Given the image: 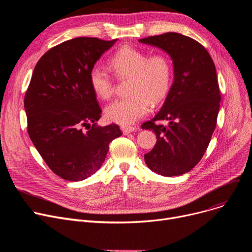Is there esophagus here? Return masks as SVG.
Instances as JSON below:
<instances>
[{"instance_id": "34e87169", "label": "esophagus", "mask_w": 252, "mask_h": 252, "mask_svg": "<svg viewBox=\"0 0 252 252\" xmlns=\"http://www.w3.org/2000/svg\"><path fill=\"white\" fill-rule=\"evenodd\" d=\"M121 129L123 130V133L125 135H128L130 133H133V131L136 129V127L134 126H121Z\"/></svg>"}]
</instances>
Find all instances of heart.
Instances as JSON below:
<instances>
[{"label":"heart","instance_id":"1","mask_svg":"<svg viewBox=\"0 0 252 252\" xmlns=\"http://www.w3.org/2000/svg\"><path fill=\"white\" fill-rule=\"evenodd\" d=\"M108 65L117 77L129 78V96L117 99L106 106L105 116L107 121L118 125L134 124L147 115L151 102L159 103L167 95L171 66L163 54L156 53L148 56L141 50L123 47L112 55ZM89 82L98 98L107 100L112 96L113 79L100 66L96 65L90 70Z\"/></svg>","mask_w":252,"mask_h":252}]
</instances>
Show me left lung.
<instances>
[{"label": "left lung", "mask_w": 252, "mask_h": 252, "mask_svg": "<svg viewBox=\"0 0 252 252\" xmlns=\"http://www.w3.org/2000/svg\"><path fill=\"white\" fill-rule=\"evenodd\" d=\"M139 42L163 50L174 64V83L160 111L142 125L157 139L144 159L158 175L181 176L200 161L217 126L220 94L216 66L201 44L181 33L166 32ZM156 120H168L169 125H156Z\"/></svg>", "instance_id": "1"}]
</instances>
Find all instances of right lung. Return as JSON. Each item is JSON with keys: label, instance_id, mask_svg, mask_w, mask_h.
Segmentation results:
<instances>
[{"label": "right lung", "instance_id": "add662e5", "mask_svg": "<svg viewBox=\"0 0 252 252\" xmlns=\"http://www.w3.org/2000/svg\"><path fill=\"white\" fill-rule=\"evenodd\" d=\"M116 41L69 39L45 53L33 69L24 97L28 131L47 165L64 180L95 174L110 142L123 134L115 124L96 126L102 110L89 82L90 70Z\"/></svg>", "mask_w": 252, "mask_h": 252}]
</instances>
